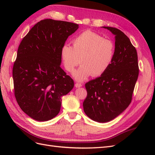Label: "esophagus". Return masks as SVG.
<instances>
[{"label": "esophagus", "mask_w": 155, "mask_h": 155, "mask_svg": "<svg viewBox=\"0 0 155 155\" xmlns=\"http://www.w3.org/2000/svg\"><path fill=\"white\" fill-rule=\"evenodd\" d=\"M75 87H77V88H79V87H82V84L79 83H76V84H75Z\"/></svg>", "instance_id": "esophagus-1"}]
</instances>
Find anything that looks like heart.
I'll return each instance as SVG.
<instances>
[{
	"label": "heart",
	"mask_w": 155,
	"mask_h": 155,
	"mask_svg": "<svg viewBox=\"0 0 155 155\" xmlns=\"http://www.w3.org/2000/svg\"><path fill=\"white\" fill-rule=\"evenodd\" d=\"M72 45L73 46L63 45L61 56L64 68L71 73L81 61L82 65L74 74L78 81H83L91 75L101 76L114 59V42L91 30L83 31L75 37Z\"/></svg>",
	"instance_id": "heart-1"
}]
</instances>
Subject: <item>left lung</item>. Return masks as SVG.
<instances>
[{
	"label": "left lung",
	"mask_w": 155,
	"mask_h": 155,
	"mask_svg": "<svg viewBox=\"0 0 155 155\" xmlns=\"http://www.w3.org/2000/svg\"><path fill=\"white\" fill-rule=\"evenodd\" d=\"M115 35L114 59L100 77L85 83L83 110L91 119L105 123L128 107L139 74L137 51L129 37L116 28L104 26Z\"/></svg>",
	"instance_id": "1"
}]
</instances>
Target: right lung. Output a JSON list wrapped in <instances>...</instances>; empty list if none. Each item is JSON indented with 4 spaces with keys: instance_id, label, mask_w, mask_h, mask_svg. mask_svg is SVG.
I'll return each mask as SVG.
<instances>
[{
    "instance_id": "1",
    "label": "right lung",
    "mask_w": 155,
    "mask_h": 155,
    "mask_svg": "<svg viewBox=\"0 0 155 155\" xmlns=\"http://www.w3.org/2000/svg\"><path fill=\"white\" fill-rule=\"evenodd\" d=\"M78 25L42 20L31 28L18 46L13 67L17 104L30 118L48 121L58 114L61 97L74 87L73 79L61 68V50Z\"/></svg>"
}]
</instances>
